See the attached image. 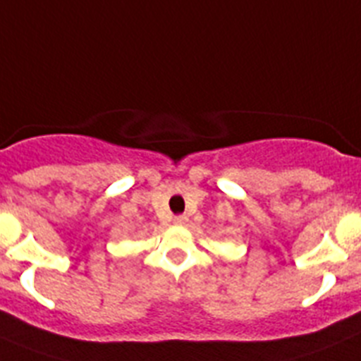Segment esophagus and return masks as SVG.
Instances as JSON below:
<instances>
[{"mask_svg": "<svg viewBox=\"0 0 361 361\" xmlns=\"http://www.w3.org/2000/svg\"><path fill=\"white\" fill-rule=\"evenodd\" d=\"M188 222V216L186 215H177L173 219V224H177V226H183V224H186Z\"/></svg>", "mask_w": 361, "mask_h": 361, "instance_id": "34e87169", "label": "esophagus"}]
</instances>
